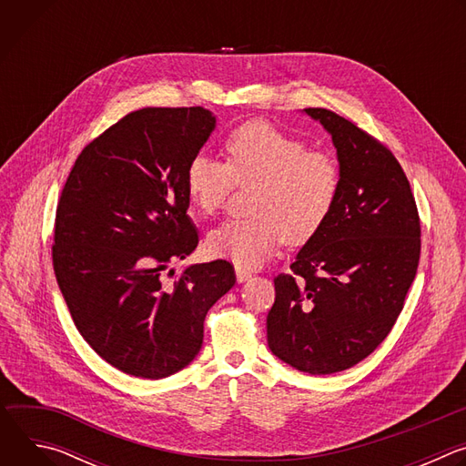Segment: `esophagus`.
Instances as JSON below:
<instances>
[{"label": "esophagus", "instance_id": "34e87169", "mask_svg": "<svg viewBox=\"0 0 466 466\" xmlns=\"http://www.w3.org/2000/svg\"><path fill=\"white\" fill-rule=\"evenodd\" d=\"M250 277H252L250 269H245V268H236V279H238V282H239V284L247 282Z\"/></svg>", "mask_w": 466, "mask_h": 466}]
</instances>
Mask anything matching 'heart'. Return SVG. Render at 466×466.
<instances>
[{
	"label": "heart",
	"instance_id": "b5f03b06",
	"mask_svg": "<svg viewBox=\"0 0 466 466\" xmlns=\"http://www.w3.org/2000/svg\"><path fill=\"white\" fill-rule=\"evenodd\" d=\"M227 164L205 153L186 167L189 205L205 218L216 216L238 186L248 191L247 219L227 221L207 236L212 256L254 269L282 241L306 243L334 208L341 171L336 158L308 151L306 142L280 127L254 119L236 127L225 142Z\"/></svg>",
	"mask_w": 466,
	"mask_h": 466
}]
</instances>
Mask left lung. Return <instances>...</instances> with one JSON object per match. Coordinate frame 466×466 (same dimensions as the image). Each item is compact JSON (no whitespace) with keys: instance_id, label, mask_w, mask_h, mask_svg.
<instances>
[{"instance_id":"left-lung-1","label":"left lung","mask_w":466,"mask_h":466,"mask_svg":"<svg viewBox=\"0 0 466 466\" xmlns=\"http://www.w3.org/2000/svg\"><path fill=\"white\" fill-rule=\"evenodd\" d=\"M336 147L341 184L334 208L275 279L268 315L271 352L308 374L365 360L404 308L420 258V221L404 169L349 119L304 108Z\"/></svg>"}]
</instances>
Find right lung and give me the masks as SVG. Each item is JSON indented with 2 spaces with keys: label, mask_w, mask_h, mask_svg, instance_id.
Segmentation results:
<instances>
[{
  "label": "right lung",
  "mask_w": 466,
  "mask_h": 466,
  "mask_svg": "<svg viewBox=\"0 0 466 466\" xmlns=\"http://www.w3.org/2000/svg\"><path fill=\"white\" fill-rule=\"evenodd\" d=\"M203 106L142 108L88 144L66 180L55 219L53 269L86 343L125 374L160 380L203 347L208 309L236 284L227 259L191 263L186 167L216 128Z\"/></svg>",
  "instance_id": "obj_1"
}]
</instances>
